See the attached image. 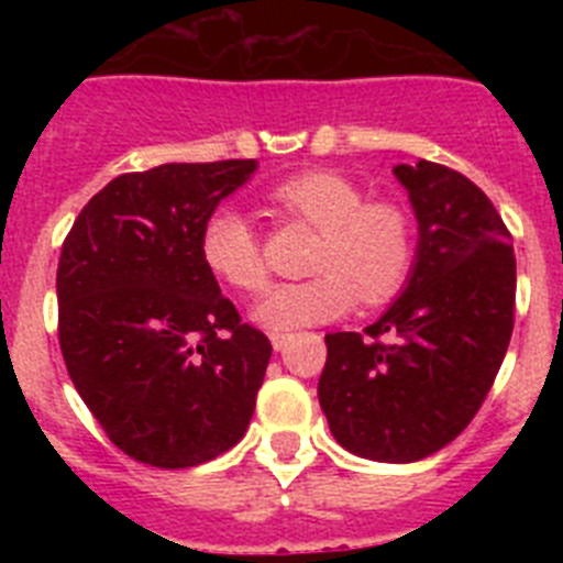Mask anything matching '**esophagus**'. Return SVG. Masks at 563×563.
<instances>
[{
  "label": "esophagus",
  "mask_w": 563,
  "mask_h": 563,
  "mask_svg": "<svg viewBox=\"0 0 563 563\" xmlns=\"http://www.w3.org/2000/svg\"><path fill=\"white\" fill-rule=\"evenodd\" d=\"M287 341H290V335H287V332H271L273 350H285Z\"/></svg>",
  "instance_id": "34e87169"
}]
</instances>
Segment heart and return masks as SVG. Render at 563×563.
Returning a JSON list of instances; mask_svg holds the SVG:
<instances>
[{
  "label": "heart",
  "instance_id": "b5f03b06",
  "mask_svg": "<svg viewBox=\"0 0 563 563\" xmlns=\"http://www.w3.org/2000/svg\"><path fill=\"white\" fill-rule=\"evenodd\" d=\"M271 202L287 222L318 231L307 282L278 285L256 307V324L273 332L335 321L355 298L380 307L406 287L417 256L409 208L395 200H366L355 180L338 172H301L273 186ZM200 256L213 276L242 292L267 285L262 236L236 208L208 213Z\"/></svg>",
  "mask_w": 563,
  "mask_h": 563
}]
</instances>
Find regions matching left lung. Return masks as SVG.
I'll return each instance as SVG.
<instances>
[{
    "mask_svg": "<svg viewBox=\"0 0 563 563\" xmlns=\"http://www.w3.org/2000/svg\"><path fill=\"white\" fill-rule=\"evenodd\" d=\"M420 222L409 285L363 332H330L318 402L343 449L417 462L467 429L514 335V236L465 174L395 166Z\"/></svg>",
    "mask_w": 563,
    "mask_h": 563,
    "instance_id": "obj_1",
    "label": "left lung"
}]
</instances>
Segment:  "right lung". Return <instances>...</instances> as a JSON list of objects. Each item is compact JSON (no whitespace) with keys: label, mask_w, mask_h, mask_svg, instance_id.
<instances>
[{"label":"right lung","mask_w":563,"mask_h":563,"mask_svg":"<svg viewBox=\"0 0 563 563\" xmlns=\"http://www.w3.org/2000/svg\"><path fill=\"white\" fill-rule=\"evenodd\" d=\"M256 161L129 172L81 208L56 273L58 343L109 440L154 467H194L247 431L271 361L200 256L208 213Z\"/></svg>","instance_id":"right-lung-1"}]
</instances>
